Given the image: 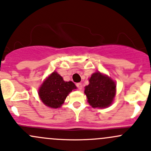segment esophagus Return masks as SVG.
Wrapping results in <instances>:
<instances>
[{
  "mask_svg": "<svg viewBox=\"0 0 151 151\" xmlns=\"http://www.w3.org/2000/svg\"><path fill=\"white\" fill-rule=\"evenodd\" d=\"M77 87L78 88L79 90H82V88H83V85H82L81 83H77Z\"/></svg>",
  "mask_w": 151,
  "mask_h": 151,
  "instance_id": "obj_1",
  "label": "esophagus"
}]
</instances>
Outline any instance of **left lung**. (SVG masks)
Segmentation results:
<instances>
[{
    "label": "left lung",
    "mask_w": 151,
    "mask_h": 151,
    "mask_svg": "<svg viewBox=\"0 0 151 151\" xmlns=\"http://www.w3.org/2000/svg\"><path fill=\"white\" fill-rule=\"evenodd\" d=\"M85 94L93 108H106L113 103L116 83L106 74L96 71L89 78V84L85 87Z\"/></svg>",
    "instance_id": "8db88e82"
}]
</instances>
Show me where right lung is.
I'll use <instances>...</instances> for the list:
<instances>
[{
  "mask_svg": "<svg viewBox=\"0 0 151 151\" xmlns=\"http://www.w3.org/2000/svg\"><path fill=\"white\" fill-rule=\"evenodd\" d=\"M75 89L77 87L73 82L64 81L63 77L55 71L45 78L38 93L45 106L57 109L63 105L67 96Z\"/></svg>",
  "mask_w": 151,
  "mask_h": 151,
  "instance_id": "obj_1",
  "label": "right lung"
}]
</instances>
